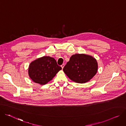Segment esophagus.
I'll list each match as a JSON object with an SVG mask.
<instances>
[{
    "label": "esophagus",
    "mask_w": 126,
    "mask_h": 126,
    "mask_svg": "<svg viewBox=\"0 0 126 126\" xmlns=\"http://www.w3.org/2000/svg\"><path fill=\"white\" fill-rule=\"evenodd\" d=\"M64 66H65V65H64V64H63L61 66V67H62V69H63V68H64Z\"/></svg>",
    "instance_id": "1"
}]
</instances>
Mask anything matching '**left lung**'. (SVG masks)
I'll list each match as a JSON object with an SVG mask.
<instances>
[{
    "label": "left lung",
    "instance_id": "8db88e82",
    "mask_svg": "<svg viewBox=\"0 0 126 126\" xmlns=\"http://www.w3.org/2000/svg\"><path fill=\"white\" fill-rule=\"evenodd\" d=\"M98 68V62L93 56L85 54H75L70 57L63 70L72 81L85 83L96 74Z\"/></svg>",
    "mask_w": 126,
    "mask_h": 126
}]
</instances>
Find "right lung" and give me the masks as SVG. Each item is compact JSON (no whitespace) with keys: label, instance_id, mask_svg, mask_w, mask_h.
<instances>
[{"label":"right lung","instance_id":"obj_1","mask_svg":"<svg viewBox=\"0 0 126 126\" xmlns=\"http://www.w3.org/2000/svg\"><path fill=\"white\" fill-rule=\"evenodd\" d=\"M61 69L54 58L43 56L30 63L28 72L30 78L34 83L44 85L52 80Z\"/></svg>","mask_w":126,"mask_h":126}]
</instances>
